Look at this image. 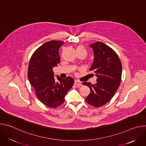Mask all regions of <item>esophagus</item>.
Instances as JSON below:
<instances>
[{"label":"esophagus","mask_w":146,"mask_h":146,"mask_svg":"<svg viewBox=\"0 0 146 146\" xmlns=\"http://www.w3.org/2000/svg\"><path fill=\"white\" fill-rule=\"evenodd\" d=\"M74 84H75L76 86H77V87H80V86H82V83H81V82L77 81V80H76V81H74Z\"/></svg>","instance_id":"34e87169"}]
</instances>
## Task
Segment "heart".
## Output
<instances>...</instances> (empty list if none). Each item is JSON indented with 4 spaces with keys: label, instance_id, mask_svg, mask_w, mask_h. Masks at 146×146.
Here are the masks:
<instances>
[{
    "label": "heart",
    "instance_id": "b5f03b06",
    "mask_svg": "<svg viewBox=\"0 0 146 146\" xmlns=\"http://www.w3.org/2000/svg\"><path fill=\"white\" fill-rule=\"evenodd\" d=\"M86 51L84 48L82 46H79L77 47V51Z\"/></svg>",
    "mask_w": 146,
    "mask_h": 146
}]
</instances>
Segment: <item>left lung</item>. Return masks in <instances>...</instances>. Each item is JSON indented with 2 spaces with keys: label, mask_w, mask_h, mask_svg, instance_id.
I'll use <instances>...</instances> for the list:
<instances>
[{
  "label": "left lung",
  "mask_w": 146,
  "mask_h": 146,
  "mask_svg": "<svg viewBox=\"0 0 146 146\" xmlns=\"http://www.w3.org/2000/svg\"><path fill=\"white\" fill-rule=\"evenodd\" d=\"M90 47L92 48L94 55L90 70L97 77V83L92 84L84 82L82 84L91 90L86 102L99 108L109 102L117 91L121 81L122 65L116 52L105 43L97 41Z\"/></svg>",
  "instance_id": "8db88e82"
}]
</instances>
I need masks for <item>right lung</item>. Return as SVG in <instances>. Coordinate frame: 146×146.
<instances>
[{
  "mask_svg": "<svg viewBox=\"0 0 146 146\" xmlns=\"http://www.w3.org/2000/svg\"><path fill=\"white\" fill-rule=\"evenodd\" d=\"M64 43L55 40L44 43L34 52L28 66V77L37 98L51 108L64 103L65 95L74 84L72 77L63 79L58 76L56 78L52 71L60 62L59 49Z\"/></svg>",
  "mask_w": 146,
  "mask_h": 146,
  "instance_id": "1",
  "label": "right lung"
}]
</instances>
